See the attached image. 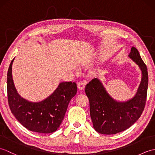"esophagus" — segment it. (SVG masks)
<instances>
[{"label": "esophagus", "mask_w": 155, "mask_h": 155, "mask_svg": "<svg viewBox=\"0 0 155 155\" xmlns=\"http://www.w3.org/2000/svg\"><path fill=\"white\" fill-rule=\"evenodd\" d=\"M85 84H86V83H84V82H78L77 83V86H78V89H79L80 91L81 90H83L84 88H85Z\"/></svg>", "instance_id": "obj_1"}]
</instances>
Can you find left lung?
Masks as SVG:
<instances>
[{
  "instance_id": "8db88e82",
  "label": "left lung",
  "mask_w": 155,
  "mask_h": 155,
  "mask_svg": "<svg viewBox=\"0 0 155 155\" xmlns=\"http://www.w3.org/2000/svg\"><path fill=\"white\" fill-rule=\"evenodd\" d=\"M128 56L142 72V80L133 98L126 102L116 101L97 78L92 80L85 87L93 127L101 134H114L127 130L139 119L145 107L149 83L147 66L135 47L131 48Z\"/></svg>"
}]
</instances>
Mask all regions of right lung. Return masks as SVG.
I'll return each mask as SVG.
<instances>
[{
	"mask_svg": "<svg viewBox=\"0 0 155 155\" xmlns=\"http://www.w3.org/2000/svg\"><path fill=\"white\" fill-rule=\"evenodd\" d=\"M7 73V97L12 113L23 127L40 133H51L57 130L64 119L71 100L77 94L74 82H62L51 96L39 103H31L22 98L15 87L12 64Z\"/></svg>",
	"mask_w": 155,
	"mask_h": 155,
	"instance_id": "obj_1",
	"label": "right lung"
}]
</instances>
